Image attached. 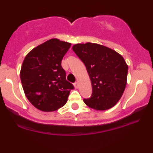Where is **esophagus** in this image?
<instances>
[{"label":"esophagus","instance_id":"1","mask_svg":"<svg viewBox=\"0 0 153 153\" xmlns=\"http://www.w3.org/2000/svg\"><path fill=\"white\" fill-rule=\"evenodd\" d=\"M74 86H75V88H78V86H79L78 82H75V83H74Z\"/></svg>","mask_w":153,"mask_h":153}]
</instances>
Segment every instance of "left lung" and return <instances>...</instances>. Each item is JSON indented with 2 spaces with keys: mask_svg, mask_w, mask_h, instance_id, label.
Segmentation results:
<instances>
[{
  "mask_svg": "<svg viewBox=\"0 0 153 153\" xmlns=\"http://www.w3.org/2000/svg\"><path fill=\"white\" fill-rule=\"evenodd\" d=\"M73 51L85 65L93 93L84 99L88 107L105 110L117 104L127 84L128 66L123 56L114 50L97 43H78Z\"/></svg>",
  "mask_w": 153,
  "mask_h": 153,
  "instance_id": "8db88e82",
  "label": "left lung"
}]
</instances>
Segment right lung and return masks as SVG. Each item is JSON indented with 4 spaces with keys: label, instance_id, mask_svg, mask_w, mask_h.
Here are the masks:
<instances>
[{
    "label": "right lung",
    "instance_id": "1",
    "mask_svg": "<svg viewBox=\"0 0 153 153\" xmlns=\"http://www.w3.org/2000/svg\"><path fill=\"white\" fill-rule=\"evenodd\" d=\"M71 45L53 38L30 51L24 59L20 73L22 86L37 109L55 111L67 102L74 87L66 80L61 62Z\"/></svg>",
    "mask_w": 153,
    "mask_h": 153
}]
</instances>
